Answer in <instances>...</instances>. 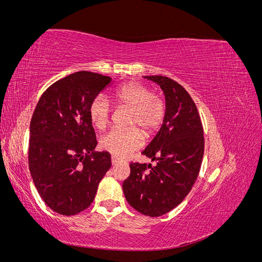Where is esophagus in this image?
<instances>
[{
  "instance_id": "1",
  "label": "esophagus",
  "mask_w": 262,
  "mask_h": 262,
  "mask_svg": "<svg viewBox=\"0 0 262 262\" xmlns=\"http://www.w3.org/2000/svg\"><path fill=\"white\" fill-rule=\"evenodd\" d=\"M118 163V158L116 156H112V164L116 165Z\"/></svg>"
}]
</instances>
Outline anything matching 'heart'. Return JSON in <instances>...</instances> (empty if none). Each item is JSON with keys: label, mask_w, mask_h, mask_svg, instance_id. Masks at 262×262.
Wrapping results in <instances>:
<instances>
[{"label": "heart", "mask_w": 262, "mask_h": 262, "mask_svg": "<svg viewBox=\"0 0 262 262\" xmlns=\"http://www.w3.org/2000/svg\"><path fill=\"white\" fill-rule=\"evenodd\" d=\"M117 108L130 109V126H139L146 137L160 128L165 116L163 100L152 94L147 86L129 82L117 89L113 95ZM112 109L106 98L95 97L89 107V114L93 124L99 130H104L109 123ZM137 128L129 130L114 129L101 139L100 145L107 152L119 158L128 157L143 145V136Z\"/></svg>", "instance_id": "1"}]
</instances>
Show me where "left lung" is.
Returning a JSON list of instances; mask_svg holds the SVG:
<instances>
[{"instance_id": "obj_1", "label": "left lung", "mask_w": 262, "mask_h": 262, "mask_svg": "<svg viewBox=\"0 0 262 262\" xmlns=\"http://www.w3.org/2000/svg\"><path fill=\"white\" fill-rule=\"evenodd\" d=\"M143 77L160 85L165 96L163 124L142 152L156 166L131 163L122 189L133 209L155 217L176 208L190 192L200 171L204 138L196 106L184 87L162 75Z\"/></svg>"}]
</instances>
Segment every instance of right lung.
Segmentation results:
<instances>
[{
  "label": "right lung",
  "mask_w": 262,
  "mask_h": 262,
  "mask_svg": "<svg viewBox=\"0 0 262 262\" xmlns=\"http://www.w3.org/2000/svg\"><path fill=\"white\" fill-rule=\"evenodd\" d=\"M113 82L80 71L49 86L30 121L28 164L39 195L62 215H74L93 202L112 166L106 150L95 152L96 134L89 107Z\"/></svg>",
  "instance_id": "obj_1"
}]
</instances>
